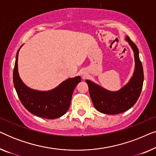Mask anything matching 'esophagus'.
<instances>
[{
  "label": "esophagus",
  "mask_w": 156,
  "mask_h": 156,
  "mask_svg": "<svg viewBox=\"0 0 156 156\" xmlns=\"http://www.w3.org/2000/svg\"><path fill=\"white\" fill-rule=\"evenodd\" d=\"M80 74H81V75H82V77H85V76H86V75H87V72L85 71H82V72H81Z\"/></svg>",
  "instance_id": "1"
}]
</instances>
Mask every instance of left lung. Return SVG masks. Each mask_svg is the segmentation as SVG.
I'll return each mask as SVG.
<instances>
[{"label":"left lung","mask_w":156,"mask_h":156,"mask_svg":"<svg viewBox=\"0 0 156 156\" xmlns=\"http://www.w3.org/2000/svg\"><path fill=\"white\" fill-rule=\"evenodd\" d=\"M126 41L129 42L133 52L135 68L133 76L127 84L118 91H109L96 84L92 81L87 80L89 95L94 106L99 112L106 114H118L131 108L139 97L144 83V69L139 58L138 49L130 40L126 37Z\"/></svg>","instance_id":"1"}]
</instances>
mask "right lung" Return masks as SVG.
<instances>
[{"mask_svg":"<svg viewBox=\"0 0 156 156\" xmlns=\"http://www.w3.org/2000/svg\"><path fill=\"white\" fill-rule=\"evenodd\" d=\"M21 47L17 52L13 69L14 87L21 103L27 111L42 118L54 119L63 116L69 109L72 94L82 80L81 76L68 78L51 90L39 91L30 88L18 73V54Z\"/></svg>","mask_w":156,"mask_h":156,"instance_id":"1","label":"right lung"}]
</instances>
